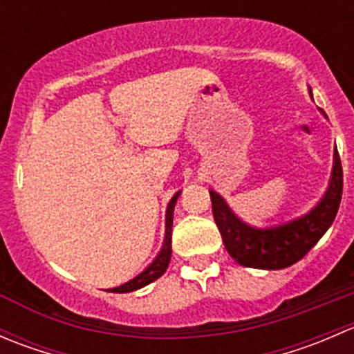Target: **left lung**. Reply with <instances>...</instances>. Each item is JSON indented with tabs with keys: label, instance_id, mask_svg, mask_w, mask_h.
<instances>
[{
	"label": "left lung",
	"instance_id": "1",
	"mask_svg": "<svg viewBox=\"0 0 354 354\" xmlns=\"http://www.w3.org/2000/svg\"><path fill=\"white\" fill-rule=\"evenodd\" d=\"M212 214L227 253L240 266L277 270L301 260L334 223L342 197V166L337 149L329 188L322 200L303 217L283 226L259 230L234 216L226 200L210 190Z\"/></svg>",
	"mask_w": 354,
	"mask_h": 354
}]
</instances>
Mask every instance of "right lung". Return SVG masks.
I'll return each mask as SVG.
<instances>
[{
	"mask_svg": "<svg viewBox=\"0 0 354 354\" xmlns=\"http://www.w3.org/2000/svg\"><path fill=\"white\" fill-rule=\"evenodd\" d=\"M178 197H180V192H178L176 195H174L173 198L169 200V203H167V209H166V236H164V245L162 248H160L159 255L156 257L154 262L151 263V266L147 267V269L144 270V272L138 274L137 277H133V279H130L128 283L121 284V286L118 288H111L108 291L111 292H130V291H137V289L147 286V284H151L152 281L159 279L160 276H162L164 272H166L167 266H169V260H171V231H173V210H174V203H176Z\"/></svg>",
	"mask_w": 354,
	"mask_h": 354,
	"instance_id": "add662e5",
	"label": "right lung"
}]
</instances>
